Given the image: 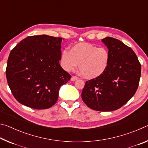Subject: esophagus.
Masks as SVG:
<instances>
[{
	"mask_svg": "<svg viewBox=\"0 0 148 148\" xmlns=\"http://www.w3.org/2000/svg\"><path fill=\"white\" fill-rule=\"evenodd\" d=\"M77 79H78V77H77V76H72V77H71V81L74 82V81H76V80H77Z\"/></svg>",
	"mask_w": 148,
	"mask_h": 148,
	"instance_id": "1",
	"label": "esophagus"
}]
</instances>
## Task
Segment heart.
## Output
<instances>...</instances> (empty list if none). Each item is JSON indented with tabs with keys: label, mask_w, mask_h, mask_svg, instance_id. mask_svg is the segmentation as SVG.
<instances>
[{
	"label": "heart",
	"mask_w": 148,
	"mask_h": 148,
	"mask_svg": "<svg viewBox=\"0 0 148 148\" xmlns=\"http://www.w3.org/2000/svg\"><path fill=\"white\" fill-rule=\"evenodd\" d=\"M109 60L110 53L107 49L97 47L87 42L74 45L70 51L63 50L61 57V65L65 71H73L79 64L80 73L87 79H93L103 74Z\"/></svg>",
	"instance_id": "obj_1"
}]
</instances>
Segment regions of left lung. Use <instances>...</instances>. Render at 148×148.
Instances as JSON below:
<instances>
[{"label":"left lung","instance_id":"8db88e82","mask_svg":"<svg viewBox=\"0 0 148 148\" xmlns=\"http://www.w3.org/2000/svg\"><path fill=\"white\" fill-rule=\"evenodd\" d=\"M102 42L108 49V64L101 76L86 82L82 98L92 110L114 111L134 96L139 85L141 64L133 50L119 40L106 37Z\"/></svg>","mask_w":148,"mask_h":148}]
</instances>
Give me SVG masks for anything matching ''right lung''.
Segmentation results:
<instances>
[{
  "instance_id": "right-lung-1",
  "label": "right lung",
  "mask_w": 148,
  "mask_h": 148,
  "mask_svg": "<svg viewBox=\"0 0 148 148\" xmlns=\"http://www.w3.org/2000/svg\"><path fill=\"white\" fill-rule=\"evenodd\" d=\"M62 40L45 34L31 36L12 50L6 75L19 103L36 110L56 103L60 87L71 78L59 64Z\"/></svg>"
}]
</instances>
